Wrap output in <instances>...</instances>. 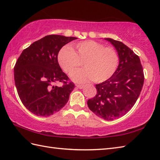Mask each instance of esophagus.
Segmentation results:
<instances>
[{
  "mask_svg": "<svg viewBox=\"0 0 160 160\" xmlns=\"http://www.w3.org/2000/svg\"><path fill=\"white\" fill-rule=\"evenodd\" d=\"M76 87H78V89H83L84 85H80V84H76Z\"/></svg>",
  "mask_w": 160,
  "mask_h": 160,
  "instance_id": "obj_1",
  "label": "esophagus"
}]
</instances>
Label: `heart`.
Returning a JSON list of instances; mask_svg holds the SVG:
<instances>
[{
    "instance_id": "obj_1",
    "label": "heart",
    "mask_w": 160,
    "mask_h": 160,
    "mask_svg": "<svg viewBox=\"0 0 160 160\" xmlns=\"http://www.w3.org/2000/svg\"><path fill=\"white\" fill-rule=\"evenodd\" d=\"M74 50L63 47L58 53L60 67L67 73H71L82 64L84 69L71 74L72 79L78 82L89 80L102 82L113 76L117 69L119 58L116 51L102 43L87 40L74 46Z\"/></svg>"
}]
</instances>
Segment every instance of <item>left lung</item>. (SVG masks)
Listing matches in <instances>:
<instances>
[{"label":"left lung","mask_w":160,"mask_h":160,"mask_svg":"<svg viewBox=\"0 0 160 160\" xmlns=\"http://www.w3.org/2000/svg\"><path fill=\"white\" fill-rule=\"evenodd\" d=\"M117 50L119 65L109 79L96 84L97 94L87 101L89 109L105 120L127 114L136 102L144 84L140 58L120 41L104 38Z\"/></svg>","instance_id":"1"}]
</instances>
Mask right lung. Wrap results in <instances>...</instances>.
<instances>
[{
	"label": "right lung",
	"instance_id": "1",
	"mask_svg": "<svg viewBox=\"0 0 160 160\" xmlns=\"http://www.w3.org/2000/svg\"><path fill=\"white\" fill-rule=\"evenodd\" d=\"M76 37L49 35L24 49L16 61L14 81L18 96L28 109L47 117L59 111L69 100L75 85L58 64V55ZM62 82L63 86L54 85Z\"/></svg>",
	"mask_w": 160,
	"mask_h": 160
}]
</instances>
